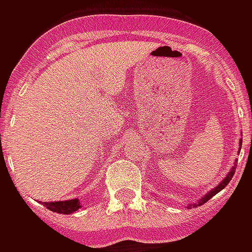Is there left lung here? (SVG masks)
<instances>
[{
    "label": "left lung",
    "instance_id": "left-lung-1",
    "mask_svg": "<svg viewBox=\"0 0 252 252\" xmlns=\"http://www.w3.org/2000/svg\"><path fill=\"white\" fill-rule=\"evenodd\" d=\"M240 145H243V139L240 140ZM235 163H237V161H235ZM234 171H235V166H234L233 169L230 170V173H228V174L225 176V179H224V180H222V182H221L220 184L217 186V187H214L213 190H210L207 194L204 195V197H201V198H200V200H198V201H197L195 204H193V206H194V207H197V206H201V204H204V203H206V201H208V200H210V198H211L213 195H216L217 193H219V191H221V190H222V189H224V187H225V186H227V184L230 183V180L233 179ZM190 207H191V204H190Z\"/></svg>",
    "mask_w": 252,
    "mask_h": 252
}]
</instances>
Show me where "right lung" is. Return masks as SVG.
Masks as SVG:
<instances>
[{
	"mask_svg": "<svg viewBox=\"0 0 252 252\" xmlns=\"http://www.w3.org/2000/svg\"><path fill=\"white\" fill-rule=\"evenodd\" d=\"M45 207L54 211V213H59V214H70V213H75L76 210L81 208V203L78 198H72V200H66V201L45 203Z\"/></svg>",
	"mask_w": 252,
	"mask_h": 252,
	"instance_id": "right-lung-1",
	"label": "right lung"
}]
</instances>
